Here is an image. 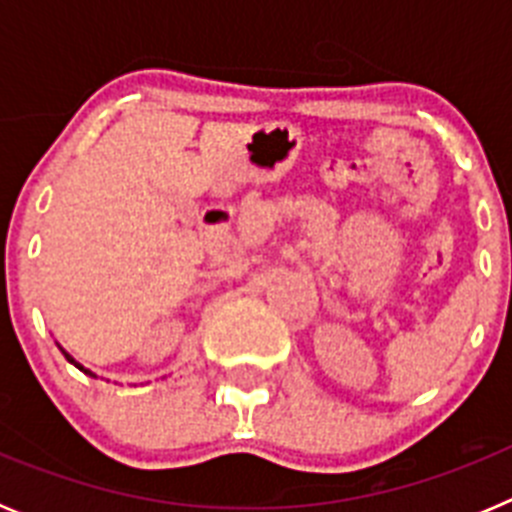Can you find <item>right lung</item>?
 I'll return each instance as SVG.
<instances>
[{"instance_id": "right-lung-1", "label": "right lung", "mask_w": 512, "mask_h": 512, "mask_svg": "<svg viewBox=\"0 0 512 512\" xmlns=\"http://www.w3.org/2000/svg\"><path fill=\"white\" fill-rule=\"evenodd\" d=\"M58 348H61V351H63V356H66V361H69V364H74L76 369H81V372H84V374H89V377H97V374H94V372H89V369H84V366H81L79 361H76L74 356H71L69 351H66V348H63V346H58Z\"/></svg>"}]
</instances>
